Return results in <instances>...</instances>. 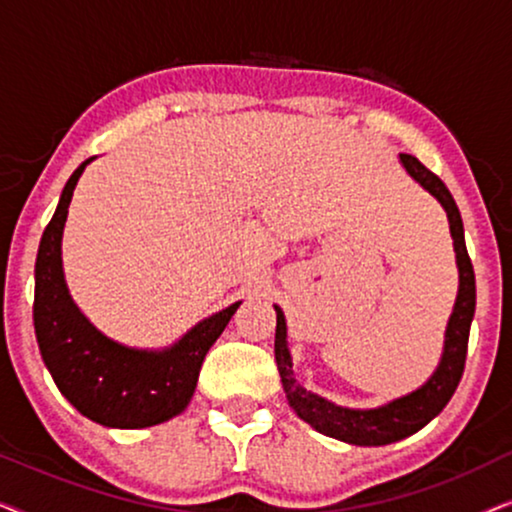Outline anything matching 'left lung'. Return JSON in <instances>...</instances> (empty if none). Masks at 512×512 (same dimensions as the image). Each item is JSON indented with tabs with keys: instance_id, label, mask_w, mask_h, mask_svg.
<instances>
[{
	"instance_id": "1",
	"label": "left lung",
	"mask_w": 512,
	"mask_h": 512,
	"mask_svg": "<svg viewBox=\"0 0 512 512\" xmlns=\"http://www.w3.org/2000/svg\"><path fill=\"white\" fill-rule=\"evenodd\" d=\"M401 163L410 177L419 181L445 207L459 265L457 303H454V312L450 324H447L443 359H440V366L431 375V380L424 387L412 391V394L396 398V401L375 410H349L328 403L317 394H312V391L300 387L296 377H293L289 347H286V321L282 310L275 305V359L289 405L298 412L300 419H305L319 433H326V436L345 440V443L352 445H389L424 429L450 403L466 366L468 333H471V321L475 314V272L471 256L466 251L464 223H461L459 207L438 174L424 167L415 156L401 153Z\"/></svg>"
}]
</instances>
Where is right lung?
<instances>
[{"label": "right lung", "mask_w": 512, "mask_h": 512, "mask_svg": "<svg viewBox=\"0 0 512 512\" xmlns=\"http://www.w3.org/2000/svg\"><path fill=\"white\" fill-rule=\"evenodd\" d=\"M90 160L69 177L41 235L34 265V333L55 384L83 417L111 429H144L184 412L205 354L240 303L200 321L165 352H142L104 338L69 298L60 258L69 202Z\"/></svg>", "instance_id": "right-lung-1"}]
</instances>
